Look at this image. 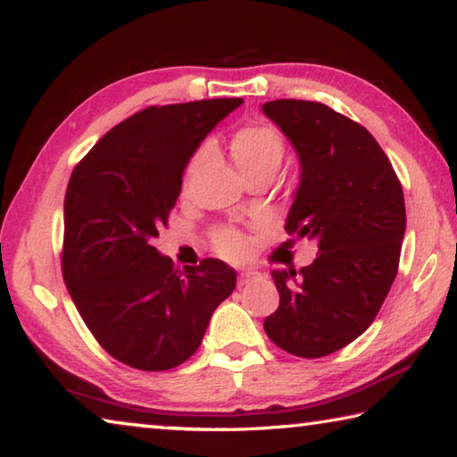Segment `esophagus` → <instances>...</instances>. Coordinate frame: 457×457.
I'll return each instance as SVG.
<instances>
[{
	"mask_svg": "<svg viewBox=\"0 0 457 457\" xmlns=\"http://www.w3.org/2000/svg\"><path fill=\"white\" fill-rule=\"evenodd\" d=\"M260 278H262V272H258V270H244V272H239V286L256 282Z\"/></svg>",
	"mask_w": 457,
	"mask_h": 457,
	"instance_id": "34e87169",
	"label": "esophagus"
}]
</instances>
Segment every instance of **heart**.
Listing matches in <instances>:
<instances>
[{
	"mask_svg": "<svg viewBox=\"0 0 457 457\" xmlns=\"http://www.w3.org/2000/svg\"><path fill=\"white\" fill-rule=\"evenodd\" d=\"M229 154L236 161V165L242 175L247 179L260 175H272L280 169L284 154H286V141L280 130L276 127L268 125V122H245L234 129L229 137ZM207 157V146H199V149L191 154V159L185 165L183 173V185L187 183L197 169L201 167ZM212 242L215 252L223 258L237 260L247 252V239L237 231L236 228L221 226L212 234Z\"/></svg>",
	"mask_w": 457,
	"mask_h": 457,
	"instance_id": "obj_1",
	"label": "heart"
}]
</instances>
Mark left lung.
Segmentation results:
<instances>
[{"mask_svg": "<svg viewBox=\"0 0 457 457\" xmlns=\"http://www.w3.org/2000/svg\"><path fill=\"white\" fill-rule=\"evenodd\" d=\"M300 157L286 231L314 237L311 266L274 270L280 306L264 320L274 345L320 359L365 332L397 276L405 234L403 187L369 130L330 106L282 98L262 106Z\"/></svg>", "mask_w": 457, "mask_h": 457, "instance_id": "8db88e82", "label": "left lung"}]
</instances>
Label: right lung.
Instances as JSON below:
<instances>
[{
    "mask_svg": "<svg viewBox=\"0 0 457 457\" xmlns=\"http://www.w3.org/2000/svg\"><path fill=\"white\" fill-rule=\"evenodd\" d=\"M242 103L143 108L108 130L71 175L62 276L92 337L129 367L167 370L187 361L236 288L226 262L179 270L151 239L167 228L193 151Z\"/></svg>",
    "mask_w": 457,
    "mask_h": 457,
    "instance_id": "right-lung-1",
    "label": "right lung"
}]
</instances>
